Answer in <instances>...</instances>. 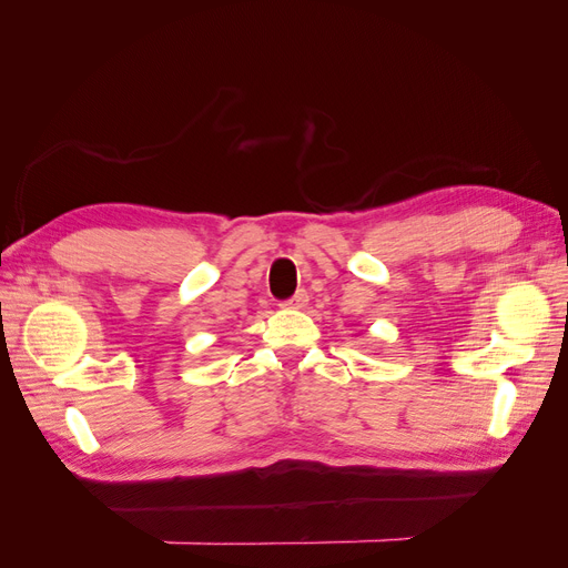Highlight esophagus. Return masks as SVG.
Returning a JSON list of instances; mask_svg holds the SVG:
<instances>
[{"instance_id":"esophagus-1","label":"esophagus","mask_w":568,"mask_h":568,"mask_svg":"<svg viewBox=\"0 0 568 568\" xmlns=\"http://www.w3.org/2000/svg\"><path fill=\"white\" fill-rule=\"evenodd\" d=\"M282 305L291 307V311H303V307L307 305V291H296V294L291 296L288 301H284Z\"/></svg>"}]
</instances>
